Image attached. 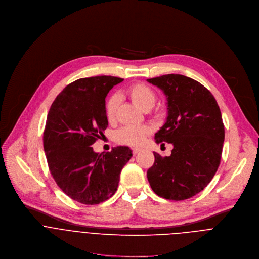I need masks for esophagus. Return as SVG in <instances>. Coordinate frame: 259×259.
<instances>
[{"label":"esophagus","mask_w":259,"mask_h":259,"mask_svg":"<svg viewBox=\"0 0 259 259\" xmlns=\"http://www.w3.org/2000/svg\"><path fill=\"white\" fill-rule=\"evenodd\" d=\"M140 151H141L140 148H134V149H133V154H134V155H137Z\"/></svg>","instance_id":"obj_1"}]
</instances>
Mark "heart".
<instances>
[{"label": "heart", "mask_w": 259, "mask_h": 259, "mask_svg": "<svg viewBox=\"0 0 259 259\" xmlns=\"http://www.w3.org/2000/svg\"><path fill=\"white\" fill-rule=\"evenodd\" d=\"M127 94L132 101L144 111L150 110L156 102V93L145 83H136L128 88ZM119 104V97L114 94L106 102V116L108 120H113ZM151 132L148 125H128L120 128L115 134V139L120 144L130 146H139L143 143L145 137Z\"/></svg>", "instance_id": "obj_1"}]
</instances>
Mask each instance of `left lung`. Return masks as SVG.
Here are the masks:
<instances>
[{
    "label": "left lung",
    "instance_id": "1",
    "mask_svg": "<svg viewBox=\"0 0 259 259\" xmlns=\"http://www.w3.org/2000/svg\"><path fill=\"white\" fill-rule=\"evenodd\" d=\"M147 81L159 88L167 101L166 121L154 139L174 146L170 156L154 153L149 184L162 198L189 199L210 183L219 168L225 141L220 107L207 89L188 76L166 74Z\"/></svg>",
    "mask_w": 259,
    "mask_h": 259
}]
</instances>
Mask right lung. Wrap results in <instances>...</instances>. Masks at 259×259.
I'll return each mask as SVG.
<instances>
[{"mask_svg": "<svg viewBox=\"0 0 259 259\" xmlns=\"http://www.w3.org/2000/svg\"><path fill=\"white\" fill-rule=\"evenodd\" d=\"M122 80L107 75L77 79L63 89L48 113L42 140L49 169L58 187L79 203L94 205L112 197L133 156L125 146L101 154L91 147L108 126L105 98Z\"/></svg>", "mask_w": 259, "mask_h": 259, "instance_id": "1", "label": "right lung"}]
</instances>
